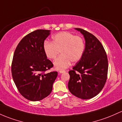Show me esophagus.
<instances>
[{
	"instance_id": "esophagus-1",
	"label": "esophagus",
	"mask_w": 122,
	"mask_h": 122,
	"mask_svg": "<svg viewBox=\"0 0 122 122\" xmlns=\"http://www.w3.org/2000/svg\"><path fill=\"white\" fill-rule=\"evenodd\" d=\"M59 72H60V73H64V72H65V71H59Z\"/></svg>"
}]
</instances>
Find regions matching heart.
I'll return each mask as SVG.
<instances>
[{
    "instance_id": "1",
    "label": "heart",
    "mask_w": 122,
    "mask_h": 122,
    "mask_svg": "<svg viewBox=\"0 0 122 122\" xmlns=\"http://www.w3.org/2000/svg\"><path fill=\"white\" fill-rule=\"evenodd\" d=\"M53 41H45L43 50L48 58L54 60L61 51L60 56L54 62V67L63 70L81 60L85 50V42L82 37L69 32H61L52 37Z\"/></svg>"
}]
</instances>
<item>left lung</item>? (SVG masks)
Returning a JSON list of instances; mask_svg holds the SVG:
<instances>
[{"instance_id": "left-lung-1", "label": "left lung", "mask_w": 122, "mask_h": 122, "mask_svg": "<svg viewBox=\"0 0 122 122\" xmlns=\"http://www.w3.org/2000/svg\"><path fill=\"white\" fill-rule=\"evenodd\" d=\"M83 35L85 49L81 60L69 71L68 89L78 98H93L102 90L108 74V58L98 39L89 32L75 28Z\"/></svg>"}]
</instances>
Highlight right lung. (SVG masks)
Returning a JSON list of instances; mask_svg holds the SVG:
<instances>
[{
    "mask_svg": "<svg viewBox=\"0 0 122 122\" xmlns=\"http://www.w3.org/2000/svg\"><path fill=\"white\" fill-rule=\"evenodd\" d=\"M50 30L37 29L22 39L16 47L11 64L13 81L27 100L37 101L51 93L58 73L46 71L53 66L43 50L44 41Z\"/></svg>",
    "mask_w": 122,
    "mask_h": 122,
    "instance_id": "add662e5",
    "label": "right lung"
}]
</instances>
